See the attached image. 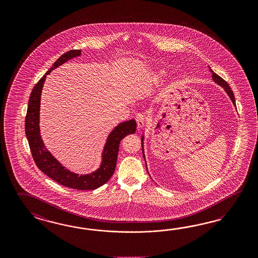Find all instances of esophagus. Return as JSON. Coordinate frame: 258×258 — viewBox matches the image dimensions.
<instances>
[{
  "instance_id": "34e87169",
  "label": "esophagus",
  "mask_w": 258,
  "mask_h": 258,
  "mask_svg": "<svg viewBox=\"0 0 258 258\" xmlns=\"http://www.w3.org/2000/svg\"><path fill=\"white\" fill-rule=\"evenodd\" d=\"M136 121H137V125L138 128H143L145 123H146V116L142 113H140L136 116Z\"/></svg>"
}]
</instances>
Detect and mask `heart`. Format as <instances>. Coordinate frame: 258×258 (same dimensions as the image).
Listing matches in <instances>:
<instances>
[{"label":"heart","mask_w":258,"mask_h":258,"mask_svg":"<svg viewBox=\"0 0 258 258\" xmlns=\"http://www.w3.org/2000/svg\"><path fill=\"white\" fill-rule=\"evenodd\" d=\"M162 74H163L162 72H160V73H159V75H162Z\"/></svg>","instance_id":"obj_1"}]
</instances>
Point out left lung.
I'll list each match as a JSON object with an SVG mask.
<instances>
[{"label":"left lung","instance_id":"8db88e82","mask_svg":"<svg viewBox=\"0 0 258 258\" xmlns=\"http://www.w3.org/2000/svg\"><path fill=\"white\" fill-rule=\"evenodd\" d=\"M212 72V77H213L214 81L216 82L217 84H219L220 86H221L224 90L227 92V94H228L229 97H230V99L232 100V102L234 104H236V100H235V96H234V93H233V91H232V89L230 88V86L228 85V83L225 81V80H223L222 78H221V76H219L218 74H215L213 73V71H211ZM142 140H143V138H142ZM143 148V146H142ZM142 152H143V149H142ZM143 157H144V159H145V156H144V152H143Z\"/></svg>","mask_w":258,"mask_h":258}]
</instances>
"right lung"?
I'll list each match as a JSON object with an SVG mask.
<instances>
[{
	"mask_svg": "<svg viewBox=\"0 0 258 258\" xmlns=\"http://www.w3.org/2000/svg\"><path fill=\"white\" fill-rule=\"evenodd\" d=\"M80 54L81 50H72L62 54L34 87L30 95L25 118V135L29 143L34 161L37 168L44 172L47 176L67 187L79 190H90L102 186L113 175L116 169L119 143L126 136L136 132L137 123L135 119L121 122L110 133L103 149V161L101 167L90 174L78 175L71 172L65 169L50 154V152L47 151L39 133L40 95L46 75L50 74L53 69L65 63L69 59L79 56Z\"/></svg>",
	"mask_w": 258,
	"mask_h": 258,
	"instance_id": "right-lung-1",
	"label": "right lung"
}]
</instances>
